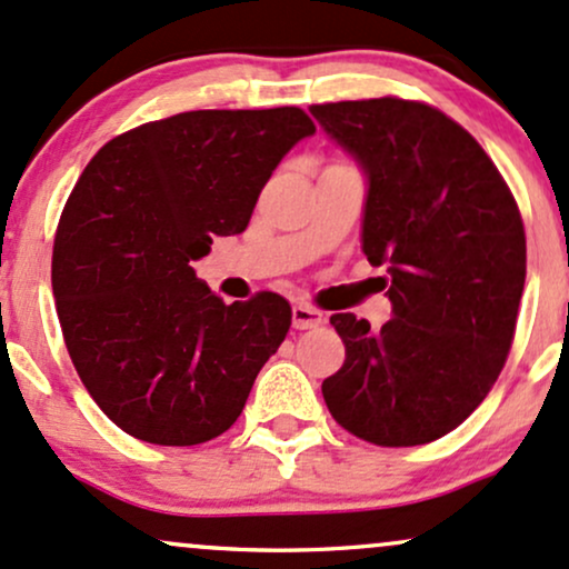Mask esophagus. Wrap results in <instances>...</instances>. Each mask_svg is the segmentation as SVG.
<instances>
[{
  "label": "esophagus",
  "instance_id": "34e87169",
  "mask_svg": "<svg viewBox=\"0 0 569 569\" xmlns=\"http://www.w3.org/2000/svg\"><path fill=\"white\" fill-rule=\"evenodd\" d=\"M291 323H293V328H297V331H307V328L326 323V315L320 310H315V307H310V305H293Z\"/></svg>",
  "mask_w": 569,
  "mask_h": 569
}]
</instances>
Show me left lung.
Returning <instances> with one entry per match:
<instances>
[{"instance_id": "obj_1", "label": "left lung", "mask_w": 569, "mask_h": 569, "mask_svg": "<svg viewBox=\"0 0 569 569\" xmlns=\"http://www.w3.org/2000/svg\"><path fill=\"white\" fill-rule=\"evenodd\" d=\"M366 174L362 254L392 318L331 315L347 360L323 400L347 432L410 448L453 432L501 373L525 289V228L496 163L432 106L397 98L312 106Z\"/></svg>"}]
</instances>
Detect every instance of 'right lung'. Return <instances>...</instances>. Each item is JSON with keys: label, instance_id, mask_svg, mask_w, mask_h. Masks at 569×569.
<instances>
[{"label": "right lung", "instance_id": "add662e5", "mask_svg": "<svg viewBox=\"0 0 569 569\" xmlns=\"http://www.w3.org/2000/svg\"><path fill=\"white\" fill-rule=\"evenodd\" d=\"M315 134L302 108L188 111L113 137L81 172L52 249V293L81 385L142 442L198 445L236 423L278 352V293L224 305L190 262L249 224L264 182Z\"/></svg>", "mask_w": 569, "mask_h": 569}]
</instances>
